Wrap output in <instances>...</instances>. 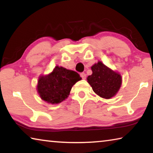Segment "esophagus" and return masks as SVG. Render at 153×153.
I'll list each match as a JSON object with an SVG mask.
<instances>
[{
    "label": "esophagus",
    "mask_w": 153,
    "mask_h": 153,
    "mask_svg": "<svg viewBox=\"0 0 153 153\" xmlns=\"http://www.w3.org/2000/svg\"><path fill=\"white\" fill-rule=\"evenodd\" d=\"M80 76H81L82 78V79H86V74L85 73H81V74H80Z\"/></svg>",
    "instance_id": "1"
}]
</instances>
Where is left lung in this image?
<instances>
[{"mask_svg":"<svg viewBox=\"0 0 153 153\" xmlns=\"http://www.w3.org/2000/svg\"><path fill=\"white\" fill-rule=\"evenodd\" d=\"M92 74L87 77L88 82L97 95L106 99L114 97L120 90L122 78L120 74L98 61L91 67Z\"/></svg>","mask_w":153,"mask_h":153,"instance_id":"obj_1","label":"left lung"}]
</instances>
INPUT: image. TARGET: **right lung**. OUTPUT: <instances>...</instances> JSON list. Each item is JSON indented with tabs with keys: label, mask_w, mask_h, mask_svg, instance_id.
<instances>
[{
	"label": "right lung",
	"mask_w": 153,
	"mask_h": 153,
	"mask_svg": "<svg viewBox=\"0 0 153 153\" xmlns=\"http://www.w3.org/2000/svg\"><path fill=\"white\" fill-rule=\"evenodd\" d=\"M81 79L77 72L56 66L51 74L39 77L37 90L43 100L58 104L68 97L72 86Z\"/></svg>",
	"instance_id": "1"
}]
</instances>
